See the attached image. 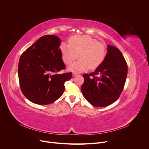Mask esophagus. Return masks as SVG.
<instances>
[{"mask_svg":"<svg viewBox=\"0 0 149 149\" xmlns=\"http://www.w3.org/2000/svg\"><path fill=\"white\" fill-rule=\"evenodd\" d=\"M78 75L77 73H75V72L72 73V76H73V77H75V76H76V75Z\"/></svg>","mask_w":149,"mask_h":149,"instance_id":"1","label":"esophagus"}]
</instances>
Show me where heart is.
Returning <instances> with one entry per match:
<instances>
[{"mask_svg":"<svg viewBox=\"0 0 149 149\" xmlns=\"http://www.w3.org/2000/svg\"><path fill=\"white\" fill-rule=\"evenodd\" d=\"M68 44H62L59 51L63 62L67 65L76 60L78 55L79 60L68 67V70L72 72L96 69L107 55L105 45L88 35L72 36L69 38Z\"/></svg>","mask_w":149,"mask_h":149,"instance_id":"1","label":"heart"}]
</instances>
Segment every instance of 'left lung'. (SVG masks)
I'll list each match as a JSON object with an SVG mask.
<instances>
[{"label":"left lung","instance_id":"1","mask_svg":"<svg viewBox=\"0 0 149 149\" xmlns=\"http://www.w3.org/2000/svg\"><path fill=\"white\" fill-rule=\"evenodd\" d=\"M127 75V65L121 51L107 45L104 61L94 72L85 74L81 91L94 107H106L119 98Z\"/></svg>","mask_w":149,"mask_h":149}]
</instances>
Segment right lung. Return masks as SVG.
Here are the masks:
<instances>
[{"mask_svg": "<svg viewBox=\"0 0 149 149\" xmlns=\"http://www.w3.org/2000/svg\"><path fill=\"white\" fill-rule=\"evenodd\" d=\"M61 40L55 35L39 38L21 55L18 76L21 91L30 101L49 104L58 100L65 90L64 83L72 73L57 74L65 68L59 47Z\"/></svg>", "mask_w": 149, "mask_h": 149, "instance_id": "add662e5", "label": "right lung"}]
</instances>
